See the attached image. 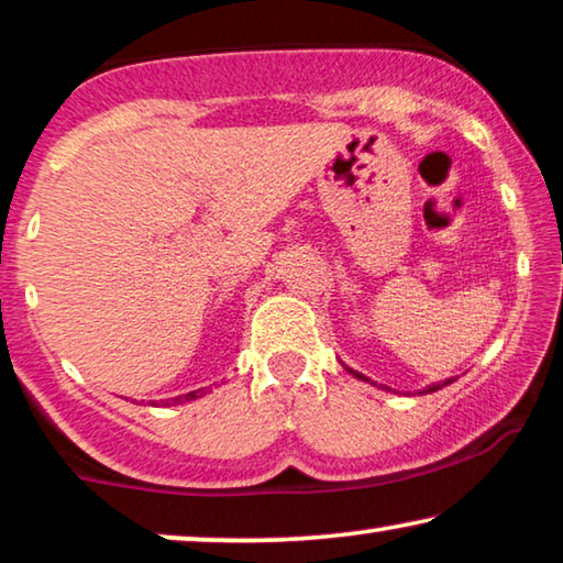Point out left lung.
<instances>
[{
    "label": "left lung",
    "mask_w": 563,
    "mask_h": 563,
    "mask_svg": "<svg viewBox=\"0 0 563 563\" xmlns=\"http://www.w3.org/2000/svg\"><path fill=\"white\" fill-rule=\"evenodd\" d=\"M345 368H347V365H345ZM350 373H353V376L357 378V380H365V383H371V386H378V383H373L368 376H363V373H355L353 368H347ZM454 378H446V380H439V383H431V386L429 388H423V390H419V394H434V390H439V388H444V386H450V383H452ZM378 388H388V386H378Z\"/></svg>",
    "instance_id": "obj_1"
}]
</instances>
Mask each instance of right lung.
Returning a JSON list of instances; mask_svg holds the SVG:
<instances>
[{"instance_id": "1", "label": "right lung", "mask_w": 563, "mask_h": 563, "mask_svg": "<svg viewBox=\"0 0 563 563\" xmlns=\"http://www.w3.org/2000/svg\"><path fill=\"white\" fill-rule=\"evenodd\" d=\"M208 394V388H198V390H190V394H183V396H175L173 401H162V406H177V404H187V401H195V398H202Z\"/></svg>"}]
</instances>
